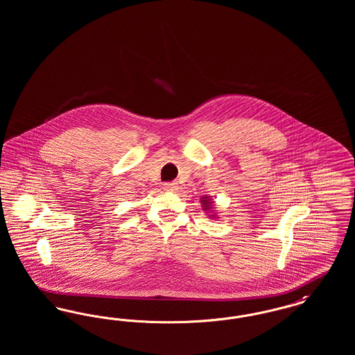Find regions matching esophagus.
I'll return each instance as SVG.
<instances>
[{
	"label": "esophagus",
	"mask_w": 355,
	"mask_h": 355,
	"mask_svg": "<svg viewBox=\"0 0 355 355\" xmlns=\"http://www.w3.org/2000/svg\"><path fill=\"white\" fill-rule=\"evenodd\" d=\"M177 187H178L177 182H169V184H165V185H164V189L168 190V191H175Z\"/></svg>",
	"instance_id": "esophagus-1"
}]
</instances>
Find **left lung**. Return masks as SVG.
<instances>
[{
  "mask_svg": "<svg viewBox=\"0 0 355 355\" xmlns=\"http://www.w3.org/2000/svg\"><path fill=\"white\" fill-rule=\"evenodd\" d=\"M211 203H213V201H211V198H209L207 196H202V198H201V205H202L203 210L209 213L210 218H217L216 213H211V209H213Z\"/></svg>",
  "mask_w": 355,
  "mask_h": 355,
  "instance_id": "8db88e82",
  "label": "left lung"
}]
</instances>
